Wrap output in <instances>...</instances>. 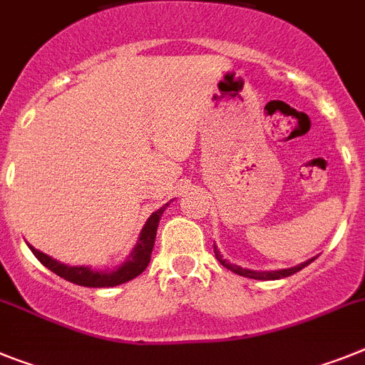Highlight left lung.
<instances>
[{"mask_svg":"<svg viewBox=\"0 0 365 365\" xmlns=\"http://www.w3.org/2000/svg\"><path fill=\"white\" fill-rule=\"evenodd\" d=\"M213 250H215V258L219 259L226 269L230 271H234L235 274H241V277H247V278H254V280H280V278H286V277H292L295 272H299L301 269H304L306 265H310L315 258L312 259H306V262L299 263L295 267H287V269H278V271H252V269H243L241 265H234V263H230L228 259L222 258V254L220 250L217 249L215 245H213Z\"/></svg>","mask_w":365,"mask_h":365,"instance_id":"obj_1","label":"left lung"}]
</instances>
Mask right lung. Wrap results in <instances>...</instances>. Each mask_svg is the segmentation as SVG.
Masks as SVG:
<instances>
[{
  "instance_id": "1",
  "label": "right lung",
  "mask_w": 365,
  "mask_h": 365,
  "mask_svg": "<svg viewBox=\"0 0 365 365\" xmlns=\"http://www.w3.org/2000/svg\"><path fill=\"white\" fill-rule=\"evenodd\" d=\"M167 206L168 204H165L163 207H159L158 211H154L148 217V220H146L143 230H140L139 240H137L135 247L130 252V256L125 258V262H122L118 267L111 269V271L109 269H106V271H94L88 265H66V263L57 262V259L48 256V254L36 250L33 245H27V247L31 249V252L35 254L36 258L41 259L42 265H46L57 277L72 282V284H78V286L85 287L120 286L124 282H130L135 277H139L140 272L148 267L150 256H152V249H154L155 243V234H158L159 219L163 215V211L167 210Z\"/></svg>"
}]
</instances>
